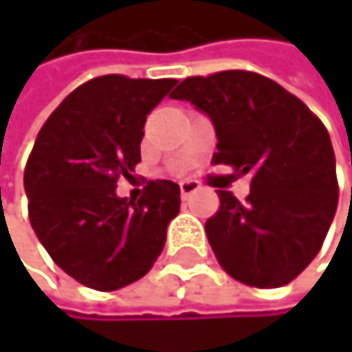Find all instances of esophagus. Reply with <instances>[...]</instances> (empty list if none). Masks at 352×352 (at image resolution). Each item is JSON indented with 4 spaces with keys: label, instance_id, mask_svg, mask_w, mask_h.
<instances>
[{
    "label": "esophagus",
    "instance_id": "1",
    "mask_svg": "<svg viewBox=\"0 0 352 352\" xmlns=\"http://www.w3.org/2000/svg\"><path fill=\"white\" fill-rule=\"evenodd\" d=\"M179 190H182V196H184V198H188V196H192L194 192H198V190H200V184H198V182H194V179H184V182L179 184Z\"/></svg>",
    "mask_w": 352,
    "mask_h": 352
}]
</instances>
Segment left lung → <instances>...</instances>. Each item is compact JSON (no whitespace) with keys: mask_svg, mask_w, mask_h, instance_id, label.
I'll return each instance as SVG.
<instances>
[{"mask_svg":"<svg viewBox=\"0 0 352 352\" xmlns=\"http://www.w3.org/2000/svg\"><path fill=\"white\" fill-rule=\"evenodd\" d=\"M170 99L213 122L215 164L251 175L247 200L219 190L221 207L205 226L217 262L245 285H287L319 253L336 215L329 133L298 97L251 72L186 78Z\"/></svg>","mask_w":352,"mask_h":352,"instance_id":"8db88e82","label":"left lung"}]
</instances>
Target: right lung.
<instances>
[{"instance_id": "right-lung-1", "label": "right lung", "mask_w": 352, "mask_h": 352, "mask_svg": "<svg viewBox=\"0 0 352 352\" xmlns=\"http://www.w3.org/2000/svg\"><path fill=\"white\" fill-rule=\"evenodd\" d=\"M175 84L94 78L52 111L35 139L25 168L31 226L56 266L86 287H126L164 249L179 186L147 182L137 202L116 188L141 162L145 118Z\"/></svg>"}]
</instances>
